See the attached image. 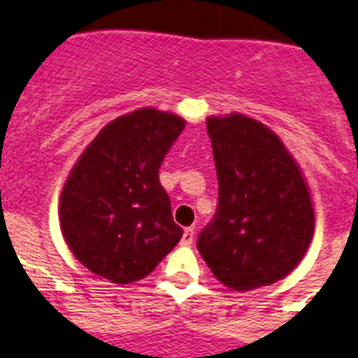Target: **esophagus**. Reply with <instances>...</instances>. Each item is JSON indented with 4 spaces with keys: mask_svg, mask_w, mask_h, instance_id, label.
Here are the masks:
<instances>
[{
    "mask_svg": "<svg viewBox=\"0 0 358 358\" xmlns=\"http://www.w3.org/2000/svg\"><path fill=\"white\" fill-rule=\"evenodd\" d=\"M193 239H194V229L193 228H185L184 235H182V245L191 246V245H193Z\"/></svg>",
    "mask_w": 358,
    "mask_h": 358,
    "instance_id": "obj_1",
    "label": "esophagus"
}]
</instances>
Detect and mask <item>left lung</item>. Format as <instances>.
Segmentation results:
<instances>
[{"instance_id": "left-lung-1", "label": "left lung", "mask_w": 358, "mask_h": 358, "mask_svg": "<svg viewBox=\"0 0 358 358\" xmlns=\"http://www.w3.org/2000/svg\"><path fill=\"white\" fill-rule=\"evenodd\" d=\"M219 178L215 217L196 248L213 275L234 290L283 280L301 261L315 211L301 171L281 139L259 121L208 117Z\"/></svg>"}]
</instances>
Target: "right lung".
Wrapping results in <instances>:
<instances>
[{"label":"right lung","instance_id":"obj_1","mask_svg":"<svg viewBox=\"0 0 358 358\" xmlns=\"http://www.w3.org/2000/svg\"><path fill=\"white\" fill-rule=\"evenodd\" d=\"M185 121L141 108L113 119L75 164L60 196V228L94 274L127 285L149 275L182 239L159 167Z\"/></svg>","mask_w":358,"mask_h":358}]
</instances>
